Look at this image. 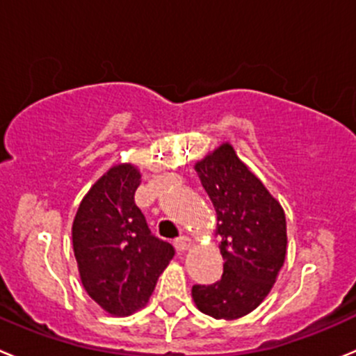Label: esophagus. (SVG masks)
<instances>
[{
    "label": "esophagus",
    "mask_w": 356,
    "mask_h": 356,
    "mask_svg": "<svg viewBox=\"0 0 356 356\" xmlns=\"http://www.w3.org/2000/svg\"><path fill=\"white\" fill-rule=\"evenodd\" d=\"M174 245H175V248H177L179 252H184V250H188L189 247H191L193 241H191V238H189V236H184V234H182V236L175 238Z\"/></svg>",
    "instance_id": "obj_1"
}]
</instances>
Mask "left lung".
<instances>
[{
    "label": "left lung",
    "mask_w": 356,
    "mask_h": 356,
    "mask_svg": "<svg viewBox=\"0 0 356 356\" xmlns=\"http://www.w3.org/2000/svg\"><path fill=\"white\" fill-rule=\"evenodd\" d=\"M195 168L217 213L224 273L212 285H193V299L213 318H240L264 301L285 262L284 209L231 144L217 147Z\"/></svg>",
    "instance_id": "1"
}]
</instances>
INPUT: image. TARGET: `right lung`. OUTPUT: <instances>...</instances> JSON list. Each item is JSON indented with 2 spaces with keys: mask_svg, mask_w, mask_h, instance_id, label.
<instances>
[{
  "mask_svg": "<svg viewBox=\"0 0 356 356\" xmlns=\"http://www.w3.org/2000/svg\"><path fill=\"white\" fill-rule=\"evenodd\" d=\"M140 174L134 165L109 168L86 193L72 222L79 278L92 299L116 316L146 306L175 250L151 233L136 205Z\"/></svg>",
  "mask_w": 356,
  "mask_h": 356,
  "instance_id": "add662e5",
  "label": "right lung"
}]
</instances>
